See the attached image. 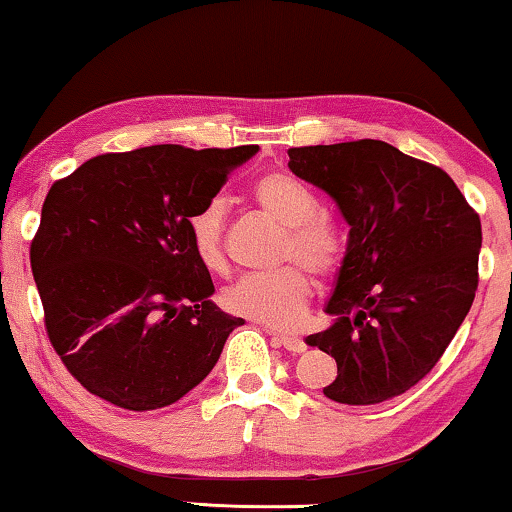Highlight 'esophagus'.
<instances>
[{"instance_id": "1", "label": "esophagus", "mask_w": 512, "mask_h": 512, "mask_svg": "<svg viewBox=\"0 0 512 512\" xmlns=\"http://www.w3.org/2000/svg\"><path fill=\"white\" fill-rule=\"evenodd\" d=\"M272 335H274V332H272ZM274 339H277V342L291 353H302L307 348L305 339H300L298 335H274Z\"/></svg>"}]
</instances>
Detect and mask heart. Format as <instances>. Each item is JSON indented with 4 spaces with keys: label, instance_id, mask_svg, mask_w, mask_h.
Segmentation results:
<instances>
[{
    "label": "heart",
    "instance_id": "heart-1",
    "mask_svg": "<svg viewBox=\"0 0 512 512\" xmlns=\"http://www.w3.org/2000/svg\"><path fill=\"white\" fill-rule=\"evenodd\" d=\"M251 201L265 217L284 226L279 242V270L244 274L224 291V305L233 314L272 328H293L305 316L314 279L330 277L346 256V240L335 219L316 212L318 203L305 184L286 173L258 177L251 187ZM191 249L203 268L219 272L226 265L224 249V203L207 201L187 221Z\"/></svg>",
    "mask_w": 512,
    "mask_h": 512
}]
</instances>
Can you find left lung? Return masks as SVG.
<instances>
[{
    "label": "left lung",
    "mask_w": 512,
    "mask_h": 512,
    "mask_svg": "<svg viewBox=\"0 0 512 512\" xmlns=\"http://www.w3.org/2000/svg\"><path fill=\"white\" fill-rule=\"evenodd\" d=\"M288 157L351 228L325 307L335 323L307 337L337 362L323 395L348 406L402 395L432 372L476 298L478 212L446 170L383 140L291 147Z\"/></svg>",
    "instance_id": "left-lung-1"
}]
</instances>
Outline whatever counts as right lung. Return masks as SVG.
Here are the masks:
<instances>
[{"instance_id": "1", "label": "right lung", "mask_w": 512, "mask_h": 512, "mask_svg": "<svg viewBox=\"0 0 512 512\" xmlns=\"http://www.w3.org/2000/svg\"><path fill=\"white\" fill-rule=\"evenodd\" d=\"M256 152H108L50 187L29 261L50 344L92 395L154 411L217 365L244 321L210 300L214 284L187 221Z\"/></svg>"}]
</instances>
